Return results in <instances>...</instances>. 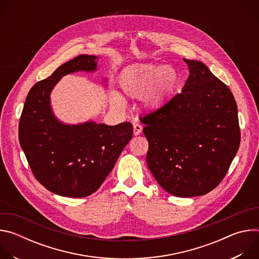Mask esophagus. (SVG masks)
Here are the masks:
<instances>
[{
	"mask_svg": "<svg viewBox=\"0 0 259 259\" xmlns=\"http://www.w3.org/2000/svg\"><path fill=\"white\" fill-rule=\"evenodd\" d=\"M133 131H134V135H139L142 131V126L138 123H135L133 125Z\"/></svg>",
	"mask_w": 259,
	"mask_h": 259,
	"instance_id": "obj_1",
	"label": "esophagus"
}]
</instances>
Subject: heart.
Segmentation results:
<instances>
[{
    "instance_id": "b5f03b06",
    "label": "heart",
    "mask_w": 259,
    "mask_h": 259,
    "mask_svg": "<svg viewBox=\"0 0 259 259\" xmlns=\"http://www.w3.org/2000/svg\"><path fill=\"white\" fill-rule=\"evenodd\" d=\"M123 91L130 97H143L144 103L159 106L168 100L178 85V73L171 66L141 64L127 70L120 81ZM112 102L123 105V98L117 92L112 93Z\"/></svg>"
}]
</instances>
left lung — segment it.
Wrapping results in <instances>:
<instances>
[{
    "instance_id": "left-lung-1",
    "label": "left lung",
    "mask_w": 259,
    "mask_h": 259,
    "mask_svg": "<svg viewBox=\"0 0 259 259\" xmlns=\"http://www.w3.org/2000/svg\"><path fill=\"white\" fill-rule=\"evenodd\" d=\"M183 60L190 76L181 93L140 121L152 174L167 193L187 198L208 194L225 178L241 132L230 88L203 62Z\"/></svg>"
}]
</instances>
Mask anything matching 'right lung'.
Returning a JSON list of instances; mask_svg holds the SVG:
<instances>
[{"instance_id":"right-lung-1","label":"right lung","mask_w":259,"mask_h":259,"mask_svg":"<svg viewBox=\"0 0 259 259\" xmlns=\"http://www.w3.org/2000/svg\"><path fill=\"white\" fill-rule=\"evenodd\" d=\"M97 57L79 55L29 90L19 120V142L28 165L48 191L70 198L95 193L113 170L133 134L132 124L92 121L64 125L53 116L50 92L67 73L95 70Z\"/></svg>"}]
</instances>
